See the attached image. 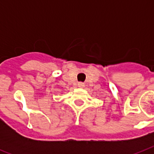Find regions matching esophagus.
I'll use <instances>...</instances> for the list:
<instances>
[{
    "label": "esophagus",
    "mask_w": 154,
    "mask_h": 154,
    "mask_svg": "<svg viewBox=\"0 0 154 154\" xmlns=\"http://www.w3.org/2000/svg\"><path fill=\"white\" fill-rule=\"evenodd\" d=\"M85 85L84 83H82V82H79L78 83V87H84Z\"/></svg>",
    "instance_id": "1"
}]
</instances>
